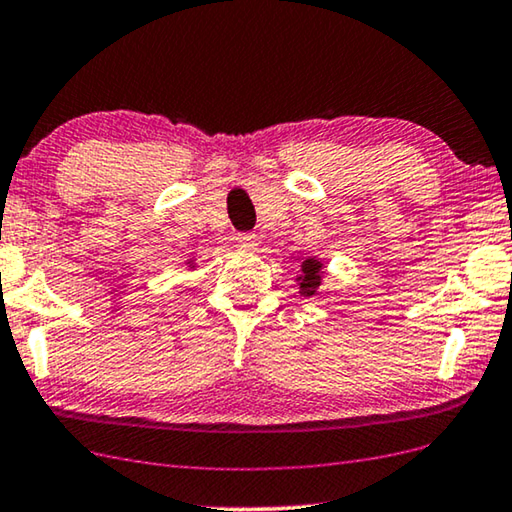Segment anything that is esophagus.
Segmentation results:
<instances>
[{"label":"esophagus","mask_w":512,"mask_h":512,"mask_svg":"<svg viewBox=\"0 0 512 512\" xmlns=\"http://www.w3.org/2000/svg\"><path fill=\"white\" fill-rule=\"evenodd\" d=\"M235 242H238V247H242V249H254L258 245V235L238 233V235H235Z\"/></svg>","instance_id":"esophagus-1"}]
</instances>
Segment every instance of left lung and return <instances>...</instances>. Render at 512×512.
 Here are the masks:
<instances>
[{
  "label": "left lung",
  "mask_w": 512,
  "mask_h": 512,
  "mask_svg": "<svg viewBox=\"0 0 512 512\" xmlns=\"http://www.w3.org/2000/svg\"><path fill=\"white\" fill-rule=\"evenodd\" d=\"M297 281H300V293L304 297L316 295L322 283V261H318V258H306L302 263V274L297 277Z\"/></svg>",
  "instance_id": "8db88e82"
}]
</instances>
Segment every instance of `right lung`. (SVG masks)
Segmentation results:
<instances>
[{
    "mask_svg": "<svg viewBox=\"0 0 512 512\" xmlns=\"http://www.w3.org/2000/svg\"><path fill=\"white\" fill-rule=\"evenodd\" d=\"M190 265H192V267H194V263H192V261H190Z\"/></svg>",
    "mask_w": 512,
    "mask_h": 512,
    "instance_id": "right-lung-1",
    "label": "right lung"
}]
</instances>
